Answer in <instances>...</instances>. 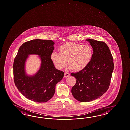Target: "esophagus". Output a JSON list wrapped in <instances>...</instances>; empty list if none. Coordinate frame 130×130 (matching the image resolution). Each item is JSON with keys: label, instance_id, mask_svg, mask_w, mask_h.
I'll list each match as a JSON object with an SVG mask.
<instances>
[{"label": "esophagus", "instance_id": "1", "mask_svg": "<svg viewBox=\"0 0 130 130\" xmlns=\"http://www.w3.org/2000/svg\"><path fill=\"white\" fill-rule=\"evenodd\" d=\"M70 76V74L68 72H65L64 73V77H67Z\"/></svg>", "mask_w": 130, "mask_h": 130}]
</instances>
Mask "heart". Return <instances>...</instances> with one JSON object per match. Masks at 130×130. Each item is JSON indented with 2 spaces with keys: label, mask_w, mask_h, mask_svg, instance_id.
<instances>
[{
  "label": "heart",
  "mask_w": 130,
  "mask_h": 130,
  "mask_svg": "<svg viewBox=\"0 0 130 130\" xmlns=\"http://www.w3.org/2000/svg\"><path fill=\"white\" fill-rule=\"evenodd\" d=\"M93 51L89 44H81L69 42L60 46L59 52L54 51L50 58L56 68L62 70L68 61L74 71H79L85 69L92 60Z\"/></svg>",
  "instance_id": "1"
}]
</instances>
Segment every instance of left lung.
<instances>
[{
    "label": "left lung",
    "mask_w": 130,
    "mask_h": 130,
    "mask_svg": "<svg viewBox=\"0 0 130 130\" xmlns=\"http://www.w3.org/2000/svg\"><path fill=\"white\" fill-rule=\"evenodd\" d=\"M86 40L93 48L92 60L84 70L71 73L76 79L72 94L81 102L92 101L104 94L110 86L114 70L113 58L107 44L94 39Z\"/></svg>",
    "instance_id": "8db88e82"
}]
</instances>
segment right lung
<instances>
[{
    "label": "right lung",
    "mask_w": 130,
    "mask_h": 130,
    "mask_svg": "<svg viewBox=\"0 0 130 130\" xmlns=\"http://www.w3.org/2000/svg\"><path fill=\"white\" fill-rule=\"evenodd\" d=\"M54 43L51 40L34 39L26 42L20 47L15 57L13 79L18 91L26 98L37 102L48 101L54 96L55 86L63 77V71L55 69L50 55ZM40 55L41 68L35 75L26 74L24 67L29 54Z\"/></svg>",
    "instance_id": "right-lung-1"
}]
</instances>
